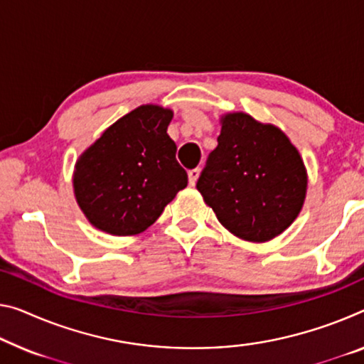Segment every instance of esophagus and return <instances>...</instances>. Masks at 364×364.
I'll return each instance as SVG.
<instances>
[{"mask_svg": "<svg viewBox=\"0 0 364 364\" xmlns=\"http://www.w3.org/2000/svg\"><path fill=\"white\" fill-rule=\"evenodd\" d=\"M200 172H201L200 167H195V169L188 171V183H190V186H192V187L195 186V183H197L198 177H200Z\"/></svg>", "mask_w": 364, "mask_h": 364, "instance_id": "esophagus-1", "label": "esophagus"}]
</instances>
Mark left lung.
<instances>
[{
    "mask_svg": "<svg viewBox=\"0 0 364 364\" xmlns=\"http://www.w3.org/2000/svg\"><path fill=\"white\" fill-rule=\"evenodd\" d=\"M307 177L288 136L242 112L221 120L197 188L228 231L252 242L282 234L299 215Z\"/></svg>",
    "mask_w": 364,
    "mask_h": 364,
    "instance_id": "left-lung-1",
    "label": "left lung"
}]
</instances>
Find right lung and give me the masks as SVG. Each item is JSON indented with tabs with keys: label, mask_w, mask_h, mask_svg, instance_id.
Listing matches in <instances>:
<instances>
[{
	"label": "right lung",
	"mask_w": 364,
	"mask_h": 364,
	"mask_svg": "<svg viewBox=\"0 0 364 364\" xmlns=\"http://www.w3.org/2000/svg\"><path fill=\"white\" fill-rule=\"evenodd\" d=\"M171 120V110L141 105L109 127L76 163L77 205L100 231H144L187 187V172L167 135Z\"/></svg>",
	"instance_id": "obj_1"
}]
</instances>
